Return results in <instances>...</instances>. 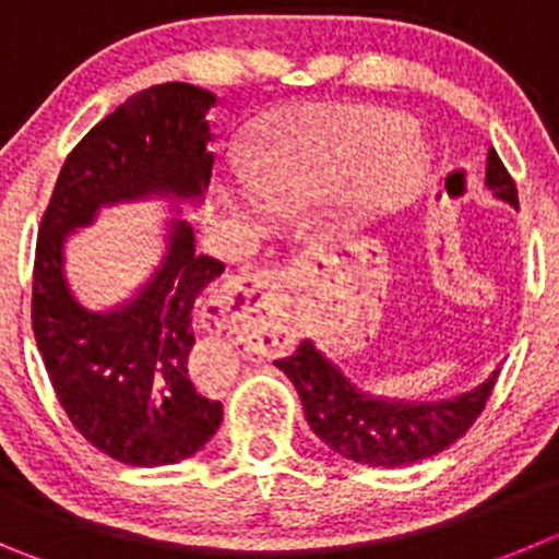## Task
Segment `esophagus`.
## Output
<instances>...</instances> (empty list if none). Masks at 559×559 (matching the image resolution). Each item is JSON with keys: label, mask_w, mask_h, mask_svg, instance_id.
I'll return each instance as SVG.
<instances>
[{"label": "esophagus", "mask_w": 559, "mask_h": 559, "mask_svg": "<svg viewBox=\"0 0 559 559\" xmlns=\"http://www.w3.org/2000/svg\"><path fill=\"white\" fill-rule=\"evenodd\" d=\"M289 273L284 270H255L228 278L201 306V322L209 331H234L245 317L278 320L286 309Z\"/></svg>", "instance_id": "34e87169"}]
</instances>
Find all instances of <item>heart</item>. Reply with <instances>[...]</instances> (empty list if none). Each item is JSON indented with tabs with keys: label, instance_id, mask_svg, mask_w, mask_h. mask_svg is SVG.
Instances as JSON below:
<instances>
[{
	"label": "heart",
	"instance_id": "obj_1",
	"mask_svg": "<svg viewBox=\"0 0 559 559\" xmlns=\"http://www.w3.org/2000/svg\"><path fill=\"white\" fill-rule=\"evenodd\" d=\"M250 185L234 206L262 212V195L275 206L314 201L358 174L364 203H389L421 181L427 151L416 123L397 109L372 104H325L292 115L248 156Z\"/></svg>",
	"mask_w": 559,
	"mask_h": 559
}]
</instances>
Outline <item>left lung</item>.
Masks as SVG:
<instances>
[{
    "mask_svg": "<svg viewBox=\"0 0 559 559\" xmlns=\"http://www.w3.org/2000/svg\"><path fill=\"white\" fill-rule=\"evenodd\" d=\"M485 185L499 201L519 209L513 176L493 148L488 151ZM275 367L295 383L309 427L333 452L385 468L425 461L455 444L483 414L499 374L497 369L483 385L455 400L411 403L364 391L311 338H304L297 350L275 361Z\"/></svg>",
    "mask_w": 559,
    "mask_h": 559,
    "instance_id": "8db88e82",
    "label": "left lung"
}]
</instances>
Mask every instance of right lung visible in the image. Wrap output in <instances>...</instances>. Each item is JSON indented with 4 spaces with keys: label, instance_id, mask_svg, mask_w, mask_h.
<instances>
[{
    "label": "right lung",
    "instance_id": "add662e5",
    "mask_svg": "<svg viewBox=\"0 0 559 559\" xmlns=\"http://www.w3.org/2000/svg\"><path fill=\"white\" fill-rule=\"evenodd\" d=\"M215 93L165 82L129 96L68 154L44 212L33 267V333L51 389L87 444L129 466L195 455L223 421V403L187 374L201 292L226 264L195 253L187 221H170L154 278L107 314L66 284L68 234L98 206L145 195L201 198L215 154L206 112Z\"/></svg>",
    "mask_w": 559,
    "mask_h": 559
}]
</instances>
